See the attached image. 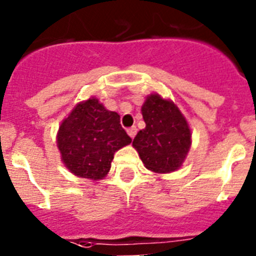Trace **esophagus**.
Returning <instances> with one entry per match:
<instances>
[{"instance_id": "1", "label": "esophagus", "mask_w": 256, "mask_h": 256, "mask_svg": "<svg viewBox=\"0 0 256 256\" xmlns=\"http://www.w3.org/2000/svg\"><path fill=\"white\" fill-rule=\"evenodd\" d=\"M126 132H128V134H130V138H134L136 133H137V128H136V126H130V130H126Z\"/></svg>"}]
</instances>
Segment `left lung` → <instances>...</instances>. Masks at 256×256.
Returning <instances> with one entry per match:
<instances>
[{"mask_svg":"<svg viewBox=\"0 0 256 256\" xmlns=\"http://www.w3.org/2000/svg\"><path fill=\"white\" fill-rule=\"evenodd\" d=\"M146 123L133 140L144 166L155 173H170L180 168L191 146V130L186 118L170 100L158 94L148 96L142 105Z\"/></svg>","mask_w":256,"mask_h":256,"instance_id":"obj_1","label":"left lung"}]
</instances>
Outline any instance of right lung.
I'll return each instance as SVG.
<instances>
[{
  "label": "right lung",
  "instance_id": "right-lung-1",
  "mask_svg": "<svg viewBox=\"0 0 256 256\" xmlns=\"http://www.w3.org/2000/svg\"><path fill=\"white\" fill-rule=\"evenodd\" d=\"M132 142L120 126V116L91 97L79 102L58 126L61 160L76 177L102 180L115 151Z\"/></svg>",
  "mask_w": 256,
  "mask_h": 256
}]
</instances>
